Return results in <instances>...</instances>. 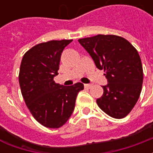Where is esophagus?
<instances>
[{
    "mask_svg": "<svg viewBox=\"0 0 153 153\" xmlns=\"http://www.w3.org/2000/svg\"><path fill=\"white\" fill-rule=\"evenodd\" d=\"M92 87H93L92 84H84V88H91Z\"/></svg>",
    "mask_w": 153,
    "mask_h": 153,
    "instance_id": "obj_1",
    "label": "esophagus"
}]
</instances>
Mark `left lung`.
Masks as SVG:
<instances>
[{"label": "left lung", "instance_id": "8db88e82", "mask_svg": "<svg viewBox=\"0 0 153 153\" xmlns=\"http://www.w3.org/2000/svg\"><path fill=\"white\" fill-rule=\"evenodd\" d=\"M97 69L104 70L108 83L97 99V106L115 119L125 117L141 93L143 71L138 51L125 38L102 35L79 39Z\"/></svg>", "mask_w": 153, "mask_h": 153}]
</instances>
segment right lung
<instances>
[{"label": "right lung", "instance_id": "right-lung-1", "mask_svg": "<svg viewBox=\"0 0 153 153\" xmlns=\"http://www.w3.org/2000/svg\"><path fill=\"white\" fill-rule=\"evenodd\" d=\"M72 40H52L37 44L23 56L19 81L29 111L47 128H58L67 122L75 106L82 83L63 86L54 81L61 53Z\"/></svg>", "mask_w": 153, "mask_h": 153}]
</instances>
